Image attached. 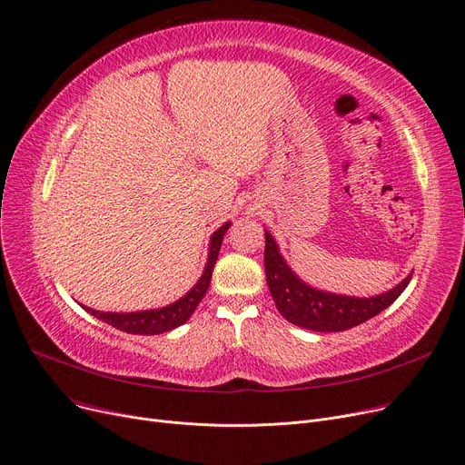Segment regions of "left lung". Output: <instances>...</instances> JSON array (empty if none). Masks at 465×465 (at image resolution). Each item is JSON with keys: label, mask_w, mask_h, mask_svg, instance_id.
<instances>
[{"label": "left lung", "mask_w": 465, "mask_h": 465, "mask_svg": "<svg viewBox=\"0 0 465 465\" xmlns=\"http://www.w3.org/2000/svg\"><path fill=\"white\" fill-rule=\"evenodd\" d=\"M265 279L272 298L288 322L312 331L351 330L392 305L407 288L412 275H407L398 286L373 298H351L330 294L305 284L279 252L272 233L265 232Z\"/></svg>", "instance_id": "1"}]
</instances>
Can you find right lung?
<instances>
[{
  "label": "right lung",
  "mask_w": 465,
  "mask_h": 465,
  "mask_svg": "<svg viewBox=\"0 0 465 465\" xmlns=\"http://www.w3.org/2000/svg\"><path fill=\"white\" fill-rule=\"evenodd\" d=\"M230 228V223L224 226H220L213 237H211V245H209V258L205 263V272L200 277V281L193 284V288L184 294L181 300L175 303H171L162 309H153V311H139V312H104V311H95L90 307H84L90 314H94L95 319H100L113 328L126 331V333H135V335H156L163 333L169 330H175L177 326L184 324L195 307L200 305L203 296L207 294V288L211 284V275H213V267L218 260L220 245H223V239Z\"/></svg>",
  "instance_id": "right-lung-1"
}]
</instances>
